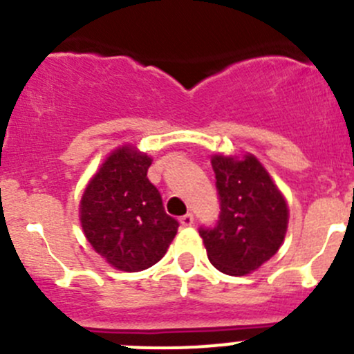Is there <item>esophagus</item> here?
<instances>
[{
    "mask_svg": "<svg viewBox=\"0 0 354 354\" xmlns=\"http://www.w3.org/2000/svg\"><path fill=\"white\" fill-rule=\"evenodd\" d=\"M180 224H181V226H183V227L192 226V224H194V214H187V216L181 217Z\"/></svg>",
    "mask_w": 354,
    "mask_h": 354,
    "instance_id": "obj_1",
    "label": "esophagus"
}]
</instances>
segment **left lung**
Here are the masks:
<instances>
[{"label":"left lung","instance_id":"left-lung-1","mask_svg":"<svg viewBox=\"0 0 354 354\" xmlns=\"http://www.w3.org/2000/svg\"><path fill=\"white\" fill-rule=\"evenodd\" d=\"M221 198L214 230H200L210 263L227 276H246L272 259L288 231L283 192L253 154L210 157Z\"/></svg>","mask_w":354,"mask_h":354}]
</instances>
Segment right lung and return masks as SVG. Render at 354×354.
I'll return each mask as SVG.
<instances>
[{
	"label": "right lung",
	"instance_id": "right-lung-1",
	"mask_svg": "<svg viewBox=\"0 0 354 354\" xmlns=\"http://www.w3.org/2000/svg\"><path fill=\"white\" fill-rule=\"evenodd\" d=\"M152 157L124 144L109 152L88 180L80 205L82 231L111 267L138 272L159 262L178 233L149 181Z\"/></svg>",
	"mask_w": 354,
	"mask_h": 354
}]
</instances>
